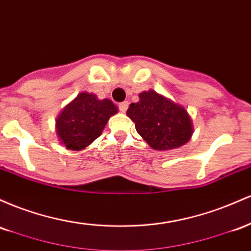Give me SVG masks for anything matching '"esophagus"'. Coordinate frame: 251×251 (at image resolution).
I'll list each match as a JSON object with an SVG mask.
<instances>
[{"mask_svg":"<svg viewBox=\"0 0 251 251\" xmlns=\"http://www.w3.org/2000/svg\"><path fill=\"white\" fill-rule=\"evenodd\" d=\"M128 105H129L128 102H122V103L118 104V108H120V111L126 112V109H128Z\"/></svg>","mask_w":251,"mask_h":251,"instance_id":"1","label":"esophagus"}]
</instances>
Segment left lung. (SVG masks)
I'll list each match as a JSON object with an SVG mask.
<instances>
[{
	"instance_id": "8db88e82",
	"label": "left lung",
	"mask_w": 251,
	"mask_h": 251,
	"mask_svg": "<svg viewBox=\"0 0 251 251\" xmlns=\"http://www.w3.org/2000/svg\"><path fill=\"white\" fill-rule=\"evenodd\" d=\"M139 98V102L129 105L126 116L149 147L170 151L191 140L192 120L184 106L151 89L141 92Z\"/></svg>"
}]
</instances>
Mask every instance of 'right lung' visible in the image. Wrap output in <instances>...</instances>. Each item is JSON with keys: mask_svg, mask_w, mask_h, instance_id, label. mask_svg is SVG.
Masks as SVG:
<instances>
[{"mask_svg": "<svg viewBox=\"0 0 251 251\" xmlns=\"http://www.w3.org/2000/svg\"><path fill=\"white\" fill-rule=\"evenodd\" d=\"M118 108L108 98L80 92L61 110L55 120V134L60 143L71 151H83L100 136L109 118Z\"/></svg>", "mask_w": 251, "mask_h": 251, "instance_id": "add662e5", "label": "right lung"}]
</instances>
